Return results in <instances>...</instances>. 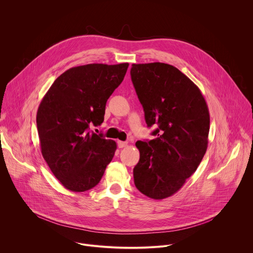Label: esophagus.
I'll return each mask as SVG.
<instances>
[{"label": "esophagus", "instance_id": "34e87169", "mask_svg": "<svg viewBox=\"0 0 253 253\" xmlns=\"http://www.w3.org/2000/svg\"><path fill=\"white\" fill-rule=\"evenodd\" d=\"M117 144H118V147H119V148H123V147L127 146L128 143H127L126 141H118Z\"/></svg>", "mask_w": 253, "mask_h": 253}]
</instances>
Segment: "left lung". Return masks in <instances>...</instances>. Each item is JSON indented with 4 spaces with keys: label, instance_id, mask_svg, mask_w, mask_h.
Listing matches in <instances>:
<instances>
[{
    "label": "left lung",
    "instance_id": "left-lung-1",
    "mask_svg": "<svg viewBox=\"0 0 253 253\" xmlns=\"http://www.w3.org/2000/svg\"><path fill=\"white\" fill-rule=\"evenodd\" d=\"M131 79L155 139L137 141L136 188L149 198L172 196L199 166L208 145L210 116L199 88L172 65L132 64Z\"/></svg>",
    "mask_w": 253,
    "mask_h": 253
}]
</instances>
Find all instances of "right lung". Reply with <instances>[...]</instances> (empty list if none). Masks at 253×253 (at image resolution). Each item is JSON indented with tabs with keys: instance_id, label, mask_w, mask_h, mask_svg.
<instances>
[{
	"instance_id": "1",
	"label": "right lung",
	"mask_w": 253,
	"mask_h": 253,
	"mask_svg": "<svg viewBox=\"0 0 253 253\" xmlns=\"http://www.w3.org/2000/svg\"><path fill=\"white\" fill-rule=\"evenodd\" d=\"M129 64H88L61 74L37 112L42 155L60 183L74 192L95 187L111 162L116 142L91 133L104 121L106 102L122 83Z\"/></svg>"
}]
</instances>
